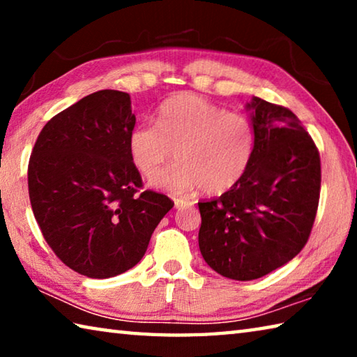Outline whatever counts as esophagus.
<instances>
[{
	"instance_id": "obj_1",
	"label": "esophagus",
	"mask_w": 357,
	"mask_h": 357,
	"mask_svg": "<svg viewBox=\"0 0 357 357\" xmlns=\"http://www.w3.org/2000/svg\"><path fill=\"white\" fill-rule=\"evenodd\" d=\"M174 208L176 209H181V208H185V206H190L192 202L189 200H184V198H174Z\"/></svg>"
}]
</instances>
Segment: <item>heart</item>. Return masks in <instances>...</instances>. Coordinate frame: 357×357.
<instances>
[{
    "mask_svg": "<svg viewBox=\"0 0 357 357\" xmlns=\"http://www.w3.org/2000/svg\"><path fill=\"white\" fill-rule=\"evenodd\" d=\"M253 144L255 132L245 114L225 112L189 93L160 105L157 126L143 123L129 135L132 162L144 178L155 174L176 151L178 164L160 172L153 183L172 192L200 187L208 195H219L239 183Z\"/></svg>",
    "mask_w": 357,
    "mask_h": 357,
    "instance_id": "b5f03b06",
    "label": "heart"
}]
</instances>
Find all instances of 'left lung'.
<instances>
[{"label":"left lung","instance_id":"obj_1","mask_svg":"<svg viewBox=\"0 0 357 357\" xmlns=\"http://www.w3.org/2000/svg\"><path fill=\"white\" fill-rule=\"evenodd\" d=\"M249 167L219 198L200 202V252L215 273L255 280L287 264L309 241L321 162L312 137L288 108L253 98Z\"/></svg>","mask_w":357,"mask_h":357}]
</instances>
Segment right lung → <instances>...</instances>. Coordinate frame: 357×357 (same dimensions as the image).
I'll use <instances>...</instances> for the list:
<instances>
[{
	"label": "right lung",
	"mask_w": 357,
	"mask_h": 357,
	"mask_svg": "<svg viewBox=\"0 0 357 357\" xmlns=\"http://www.w3.org/2000/svg\"><path fill=\"white\" fill-rule=\"evenodd\" d=\"M134 128L130 96L102 89L48 121L29 157V202L44 239L91 279L134 268L174 204L142 190L129 151Z\"/></svg>",
	"instance_id": "right-lung-1"
}]
</instances>
